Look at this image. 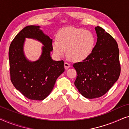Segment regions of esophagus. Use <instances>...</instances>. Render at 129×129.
Returning a JSON list of instances; mask_svg holds the SVG:
<instances>
[{"mask_svg": "<svg viewBox=\"0 0 129 129\" xmlns=\"http://www.w3.org/2000/svg\"><path fill=\"white\" fill-rule=\"evenodd\" d=\"M70 63L67 62V61H65V62H64V68H65V69H68L70 68Z\"/></svg>", "mask_w": 129, "mask_h": 129, "instance_id": "1", "label": "esophagus"}]
</instances>
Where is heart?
<instances>
[{"label": "heart", "mask_w": 129, "mask_h": 129, "mask_svg": "<svg viewBox=\"0 0 129 129\" xmlns=\"http://www.w3.org/2000/svg\"><path fill=\"white\" fill-rule=\"evenodd\" d=\"M57 40L52 43L54 53L57 57L67 53L73 61H82L91 53L95 45L94 35L83 29L66 27L58 33Z\"/></svg>", "instance_id": "obj_1"}]
</instances>
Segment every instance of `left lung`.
I'll return each instance as SVG.
<instances>
[{
	"mask_svg": "<svg viewBox=\"0 0 129 129\" xmlns=\"http://www.w3.org/2000/svg\"><path fill=\"white\" fill-rule=\"evenodd\" d=\"M98 40L91 53L80 62L75 63L76 87L87 99L105 94L120 75L119 50L116 40L99 26L95 27Z\"/></svg>",
	"mask_w": 129,
	"mask_h": 129,
	"instance_id": "obj_1",
	"label": "left lung"
}]
</instances>
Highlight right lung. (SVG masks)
Listing matches in <instances>:
<instances>
[{
	"label": "right lung",
	"instance_id": "add662e5",
	"mask_svg": "<svg viewBox=\"0 0 129 129\" xmlns=\"http://www.w3.org/2000/svg\"><path fill=\"white\" fill-rule=\"evenodd\" d=\"M38 26L24 27L12 40L9 50L10 80L26 98L43 100L53 89L58 77L64 71V61L50 57L52 39L44 34ZM33 38L44 44L40 59L31 62L25 59L22 47L25 38Z\"/></svg>",
	"mask_w": 129,
	"mask_h": 129
}]
</instances>
